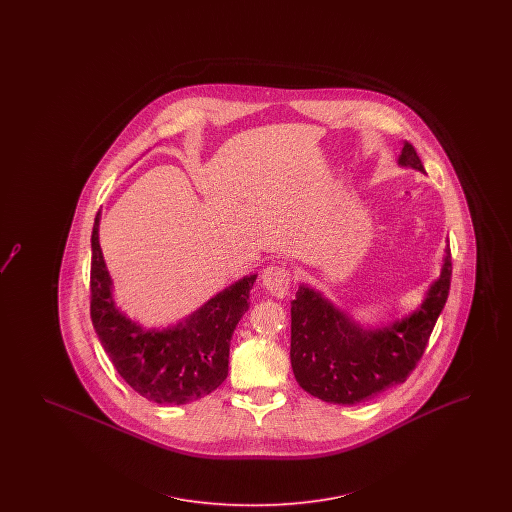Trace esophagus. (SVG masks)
Returning <instances> with one entry per match:
<instances>
[{
	"label": "esophagus",
	"instance_id": "34e87169",
	"mask_svg": "<svg viewBox=\"0 0 512 512\" xmlns=\"http://www.w3.org/2000/svg\"><path fill=\"white\" fill-rule=\"evenodd\" d=\"M292 278V272L286 267H280V265H270V267L263 270V286L274 297H280V299L286 297L290 292Z\"/></svg>",
	"mask_w": 512,
	"mask_h": 512
}]
</instances>
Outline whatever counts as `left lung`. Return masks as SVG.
<instances>
[{
    "label": "left lung",
    "mask_w": 512,
    "mask_h": 512,
    "mask_svg": "<svg viewBox=\"0 0 512 512\" xmlns=\"http://www.w3.org/2000/svg\"><path fill=\"white\" fill-rule=\"evenodd\" d=\"M401 165L424 171L411 144ZM451 247L447 245L441 276L411 317L382 330H363L330 301L301 286L292 301L293 374L299 386L334 405H357L403 384L422 359L451 286Z\"/></svg>",
    "instance_id": "left-lung-1"
}]
</instances>
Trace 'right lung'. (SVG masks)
Here are the masks:
<instances>
[{
  "instance_id": "add662e5",
  "label": "right lung",
  "mask_w": 512,
  "mask_h": 512,
  "mask_svg": "<svg viewBox=\"0 0 512 512\" xmlns=\"http://www.w3.org/2000/svg\"><path fill=\"white\" fill-rule=\"evenodd\" d=\"M98 228L99 213L92 230L90 317L122 380L157 405H186L217 390L228 376L230 340L257 276L220 292L174 328L144 330L115 309Z\"/></svg>"
}]
</instances>
